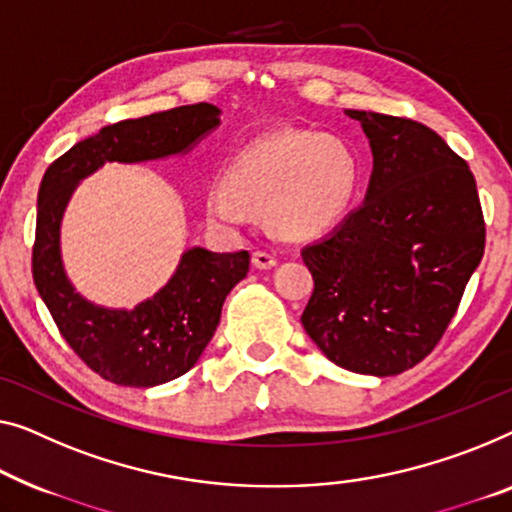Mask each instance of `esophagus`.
Listing matches in <instances>:
<instances>
[{
    "mask_svg": "<svg viewBox=\"0 0 512 512\" xmlns=\"http://www.w3.org/2000/svg\"><path fill=\"white\" fill-rule=\"evenodd\" d=\"M278 259L273 257L271 253H266V250H255L253 253V266L255 269H271V266H276Z\"/></svg>",
    "mask_w": 512,
    "mask_h": 512,
    "instance_id": "obj_1",
    "label": "esophagus"
}]
</instances>
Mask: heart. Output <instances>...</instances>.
Here are the masks:
<instances>
[{"mask_svg":"<svg viewBox=\"0 0 512 512\" xmlns=\"http://www.w3.org/2000/svg\"><path fill=\"white\" fill-rule=\"evenodd\" d=\"M361 186V160L338 135L276 131L243 147L227 167V179L209 186L213 218L241 225L248 204L269 209L278 232L315 236L345 216Z\"/></svg>","mask_w":512,"mask_h":512,"instance_id":"heart-1","label":"heart"}]
</instances>
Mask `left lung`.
Returning <instances> with one entry per match:
<instances>
[{"label":"left lung","instance_id":"obj_1","mask_svg":"<svg viewBox=\"0 0 512 512\" xmlns=\"http://www.w3.org/2000/svg\"><path fill=\"white\" fill-rule=\"evenodd\" d=\"M370 137L365 202L301 250L315 280L301 324L329 361L391 377L439 345L483 259L467 160L414 119L347 110Z\"/></svg>","mask_w":512,"mask_h":512}]
</instances>
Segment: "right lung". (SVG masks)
Here are the masks:
<instances>
[{
  "instance_id": "right-lung-1",
  "label": "right lung",
  "mask_w": 512,
  "mask_h": 512,
  "mask_svg": "<svg viewBox=\"0 0 512 512\" xmlns=\"http://www.w3.org/2000/svg\"><path fill=\"white\" fill-rule=\"evenodd\" d=\"M218 124L220 110L211 103L117 121L68 149L43 174L32 248L34 285L68 347L112 384L149 388L186 375L216 333L225 296L248 276L250 255L193 248L154 299L133 310L98 308L75 292L61 266V213L75 183L105 160L140 163L181 154Z\"/></svg>"
}]
</instances>
